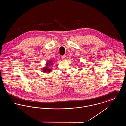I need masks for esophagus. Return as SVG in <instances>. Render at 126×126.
Listing matches in <instances>:
<instances>
[{
  "instance_id": "34e87169",
  "label": "esophagus",
  "mask_w": 126,
  "mask_h": 126,
  "mask_svg": "<svg viewBox=\"0 0 126 126\" xmlns=\"http://www.w3.org/2000/svg\"><path fill=\"white\" fill-rule=\"evenodd\" d=\"M61 58H62L63 60H65V59H66V56L65 55H63V56H62Z\"/></svg>"
}]
</instances>
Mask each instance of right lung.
<instances>
[{
    "label": "right lung",
    "mask_w": 126,
    "mask_h": 126,
    "mask_svg": "<svg viewBox=\"0 0 126 126\" xmlns=\"http://www.w3.org/2000/svg\"><path fill=\"white\" fill-rule=\"evenodd\" d=\"M50 64H51V65L52 64V61H48V62H47V66H47V67L43 68V71L44 72H50V71H51L50 70H51V69H50V68H48V66H49V65Z\"/></svg>",
    "instance_id": "1"
}]
</instances>
